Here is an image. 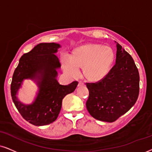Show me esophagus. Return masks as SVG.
I'll return each instance as SVG.
<instances>
[{
  "mask_svg": "<svg viewBox=\"0 0 152 152\" xmlns=\"http://www.w3.org/2000/svg\"><path fill=\"white\" fill-rule=\"evenodd\" d=\"M81 86H85V84L83 83H79L78 85V87H81Z\"/></svg>",
  "mask_w": 152,
  "mask_h": 152,
  "instance_id": "esophagus-1",
  "label": "esophagus"
}]
</instances>
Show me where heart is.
<instances>
[{
	"label": "heart",
	"instance_id": "obj_1",
	"mask_svg": "<svg viewBox=\"0 0 152 152\" xmlns=\"http://www.w3.org/2000/svg\"><path fill=\"white\" fill-rule=\"evenodd\" d=\"M114 59L112 50L98 43H87L75 48L70 55L62 56L65 74L69 77L78 76L82 69L83 77L90 82L100 81L106 77Z\"/></svg>",
	"mask_w": 152,
	"mask_h": 152
}]
</instances>
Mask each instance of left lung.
<instances>
[{"mask_svg": "<svg viewBox=\"0 0 152 152\" xmlns=\"http://www.w3.org/2000/svg\"><path fill=\"white\" fill-rule=\"evenodd\" d=\"M116 64L106 77L95 83H87L88 112L93 118L114 122L131 109L140 90V75L132 57L116 43Z\"/></svg>", "mask_w": 152, "mask_h": 152, "instance_id": "left-lung-1", "label": "left lung"}]
</instances>
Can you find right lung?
Wrapping results in <instances>:
<instances>
[{
  "instance_id": "obj_1",
  "label": "right lung",
  "mask_w": 152,
  "mask_h": 152,
  "mask_svg": "<svg viewBox=\"0 0 152 152\" xmlns=\"http://www.w3.org/2000/svg\"><path fill=\"white\" fill-rule=\"evenodd\" d=\"M61 45L55 43H41L21 57L11 83V96L15 107L25 120L36 126L48 125L56 120L62 108V99L72 93L78 85L74 81L60 85L57 80L61 64L55 53ZM25 79L37 83L39 90L33 103L25 105L16 95Z\"/></svg>"
}]
</instances>
